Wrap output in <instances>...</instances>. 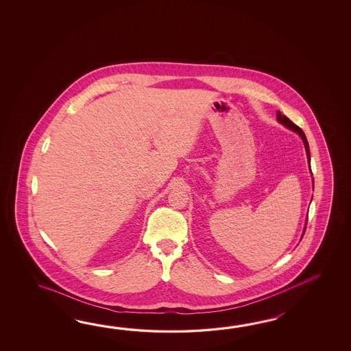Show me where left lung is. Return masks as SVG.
I'll use <instances>...</instances> for the list:
<instances>
[{"label": "left lung", "mask_w": 351, "mask_h": 351, "mask_svg": "<svg viewBox=\"0 0 351 351\" xmlns=\"http://www.w3.org/2000/svg\"><path fill=\"white\" fill-rule=\"evenodd\" d=\"M276 115L277 121H278V123H281V124L287 128V129H291L292 132L298 133V134L301 136V139H302V142H304V145H305L306 156H307V162H308V168H310V172H311V165H310V148H308V143H307V139H306L305 133L302 132V129H301V128H298V125H295V124L292 123L291 120L289 119L287 117H285L284 114L277 112ZM311 174H313V173H311ZM306 222H307V219H306ZM304 233H305V230H304ZM302 236H304V234H302Z\"/></svg>", "instance_id": "left-lung-1"}]
</instances>
